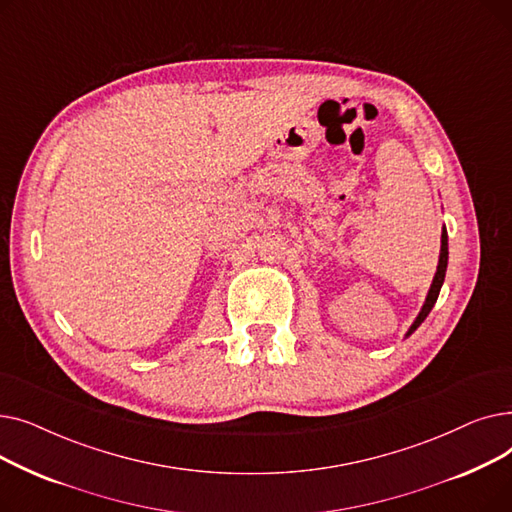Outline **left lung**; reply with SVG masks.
<instances>
[{
	"instance_id": "1",
	"label": "left lung",
	"mask_w": 512,
	"mask_h": 512,
	"mask_svg": "<svg viewBox=\"0 0 512 512\" xmlns=\"http://www.w3.org/2000/svg\"><path fill=\"white\" fill-rule=\"evenodd\" d=\"M446 267H448V232L446 228H442V245H440V259H438V270H436V276L432 280V286H429L427 290V297L423 301V307L419 311V315L415 317V321L411 324V328L407 330L405 338H409L421 324L425 321V317L429 315V311L434 309L436 301H438V294H440V288L444 284V278H446Z\"/></svg>"
}]
</instances>
